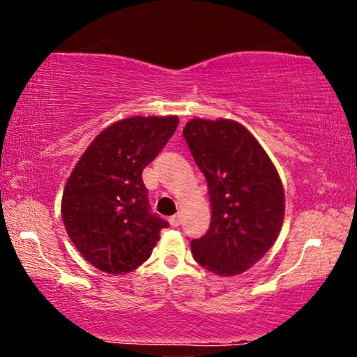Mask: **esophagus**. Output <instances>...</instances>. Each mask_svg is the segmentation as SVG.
Masks as SVG:
<instances>
[{
    "label": "esophagus",
    "mask_w": 357,
    "mask_h": 357,
    "mask_svg": "<svg viewBox=\"0 0 357 357\" xmlns=\"http://www.w3.org/2000/svg\"><path fill=\"white\" fill-rule=\"evenodd\" d=\"M179 222H181L179 215H173V217H170V223H172V227H178V225H179Z\"/></svg>",
    "instance_id": "obj_1"
}]
</instances>
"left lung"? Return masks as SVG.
I'll list each match as a JSON object with an SVG mask.
<instances>
[{"label": "left lung", "instance_id": "obj_1", "mask_svg": "<svg viewBox=\"0 0 357 357\" xmlns=\"http://www.w3.org/2000/svg\"><path fill=\"white\" fill-rule=\"evenodd\" d=\"M184 138L208 181L211 225L190 243L195 261L217 275L250 269L279 236L285 193L269 155L243 124L193 118Z\"/></svg>", "mask_w": 357, "mask_h": 357}]
</instances>
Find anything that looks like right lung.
<instances>
[{"instance_id": "obj_1", "label": "right lung", "mask_w": 357, "mask_h": 357, "mask_svg": "<svg viewBox=\"0 0 357 357\" xmlns=\"http://www.w3.org/2000/svg\"><path fill=\"white\" fill-rule=\"evenodd\" d=\"M178 116H132L94 138L66 183L61 215L82 257L128 274L151 257L168 222L151 213L142 172L178 128Z\"/></svg>"}]
</instances>
